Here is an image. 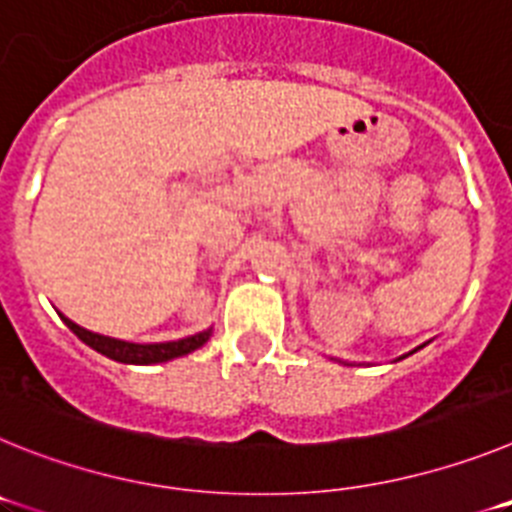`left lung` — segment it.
<instances>
[{"instance_id": "left-lung-1", "label": "left lung", "mask_w": 512, "mask_h": 512, "mask_svg": "<svg viewBox=\"0 0 512 512\" xmlns=\"http://www.w3.org/2000/svg\"><path fill=\"white\" fill-rule=\"evenodd\" d=\"M428 343H431V341H423V343H420V346H415V348H410V351H408V354H402V356H397V359H392V361H400V359H405V356H410V354H415V351H420V348H423V346H428ZM336 361H341V359H336ZM341 364H346V366H354V364H351V361H341Z\"/></svg>"}]
</instances>
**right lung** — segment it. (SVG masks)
<instances>
[{
	"instance_id": "add662e5",
	"label": "right lung",
	"mask_w": 512,
	"mask_h": 512,
	"mask_svg": "<svg viewBox=\"0 0 512 512\" xmlns=\"http://www.w3.org/2000/svg\"><path fill=\"white\" fill-rule=\"evenodd\" d=\"M58 315H61V312H58ZM61 320L69 325L89 348H94L97 354L107 356V359L112 361H120V364H161V361L179 359V356H187L192 354V351H197L200 346H205L212 336V328H205L200 330V333H194V336L179 338V341L133 343L122 341V338L102 336V333H92V330L76 325L74 320H69L66 315H61Z\"/></svg>"
}]
</instances>
